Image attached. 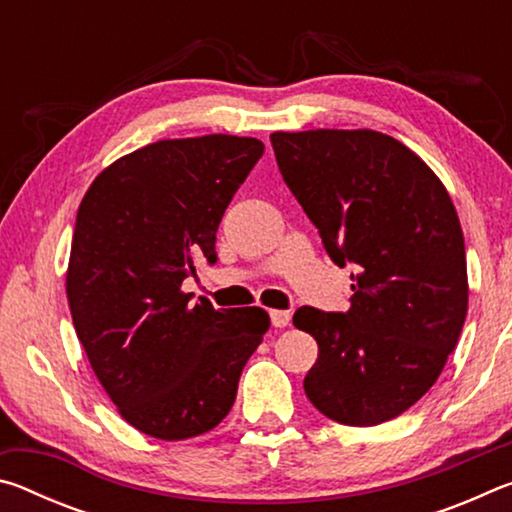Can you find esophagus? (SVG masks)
<instances>
[{"mask_svg": "<svg viewBox=\"0 0 512 512\" xmlns=\"http://www.w3.org/2000/svg\"><path fill=\"white\" fill-rule=\"evenodd\" d=\"M289 320H291L289 311H282V309H273V311H271V323H273V327H287Z\"/></svg>", "mask_w": 512, "mask_h": 512, "instance_id": "1", "label": "esophagus"}]
</instances>
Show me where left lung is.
<instances>
[{
    "label": "left lung",
    "mask_w": 512,
    "mask_h": 512,
    "mask_svg": "<svg viewBox=\"0 0 512 512\" xmlns=\"http://www.w3.org/2000/svg\"><path fill=\"white\" fill-rule=\"evenodd\" d=\"M277 167L336 266L350 309L300 307L318 343L305 377L316 409L350 427L393 420L436 384L467 314L463 230L436 173L377 131L273 133Z\"/></svg>",
    "instance_id": "1"
}]
</instances>
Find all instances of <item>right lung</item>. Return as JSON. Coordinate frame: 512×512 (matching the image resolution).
<instances>
[{
    "instance_id": "1",
    "label": "right lung",
    "mask_w": 512,
    "mask_h": 512,
    "mask_svg": "<svg viewBox=\"0 0 512 512\" xmlns=\"http://www.w3.org/2000/svg\"><path fill=\"white\" fill-rule=\"evenodd\" d=\"M255 137L160 140L103 169L85 192L67 300L94 375L128 424L160 440L214 429L271 320L259 307L189 305L185 277L216 259L225 207L262 158Z\"/></svg>"
}]
</instances>
